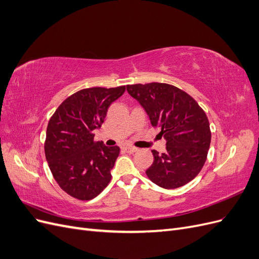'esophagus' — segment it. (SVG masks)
Returning <instances> with one entry per match:
<instances>
[{
  "instance_id": "1",
  "label": "esophagus",
  "mask_w": 259,
  "mask_h": 259,
  "mask_svg": "<svg viewBox=\"0 0 259 259\" xmlns=\"http://www.w3.org/2000/svg\"><path fill=\"white\" fill-rule=\"evenodd\" d=\"M123 150L125 151V152H127V153H134V152H136L138 149L137 148H135V147H130V146H126V147H124L123 148Z\"/></svg>"
}]
</instances>
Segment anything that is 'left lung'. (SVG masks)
<instances>
[{"mask_svg": "<svg viewBox=\"0 0 259 259\" xmlns=\"http://www.w3.org/2000/svg\"><path fill=\"white\" fill-rule=\"evenodd\" d=\"M126 90L166 140L165 152L152 150L154 160L146 170L149 179L164 189L191 182L204 165L210 145L205 112L186 92L166 83L133 84Z\"/></svg>", "mask_w": 259, "mask_h": 259, "instance_id": "1", "label": "left lung"}]
</instances>
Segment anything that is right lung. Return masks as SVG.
Segmentation results:
<instances>
[{
    "label": "right lung",
    "mask_w": 259,
    "mask_h": 259,
    "mask_svg": "<svg viewBox=\"0 0 259 259\" xmlns=\"http://www.w3.org/2000/svg\"><path fill=\"white\" fill-rule=\"evenodd\" d=\"M124 92L125 86L81 90L62 101L49 122L46 161L61 189L77 200L94 199L110 183L120 148L95 142L94 131Z\"/></svg>",
    "instance_id": "right-lung-1"
}]
</instances>
